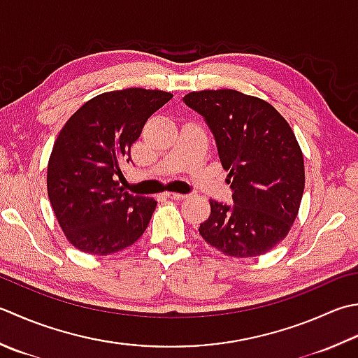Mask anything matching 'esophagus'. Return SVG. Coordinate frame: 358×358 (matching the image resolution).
<instances>
[{"label":"esophagus","instance_id":"esophagus-1","mask_svg":"<svg viewBox=\"0 0 358 358\" xmlns=\"http://www.w3.org/2000/svg\"><path fill=\"white\" fill-rule=\"evenodd\" d=\"M167 197H171L172 200H185V199H187V195L178 194V192H167Z\"/></svg>","mask_w":358,"mask_h":358}]
</instances>
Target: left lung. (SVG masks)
Listing matches in <instances>:
<instances>
[{
	"label": "left lung",
	"instance_id": "obj_1",
	"mask_svg": "<svg viewBox=\"0 0 358 358\" xmlns=\"http://www.w3.org/2000/svg\"><path fill=\"white\" fill-rule=\"evenodd\" d=\"M205 117L233 189V205L209 200L199 233L231 257L265 255L285 239L304 192V158L289 122L271 103L236 90L183 97Z\"/></svg>",
	"mask_w": 358,
	"mask_h": 358
}]
</instances>
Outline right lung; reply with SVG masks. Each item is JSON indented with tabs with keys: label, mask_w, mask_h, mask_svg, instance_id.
I'll use <instances>...</instances> for the list:
<instances>
[{
	"label": "right lung",
	"mask_w": 358,
	"mask_h": 358,
	"mask_svg": "<svg viewBox=\"0 0 358 358\" xmlns=\"http://www.w3.org/2000/svg\"><path fill=\"white\" fill-rule=\"evenodd\" d=\"M159 90L108 91L85 102L63 125L48 161V195L66 241L107 256L143 236L157 200L119 186L124 161L144 124L172 99ZM120 180H117V177Z\"/></svg>",
	"instance_id": "right-lung-1"
}]
</instances>
